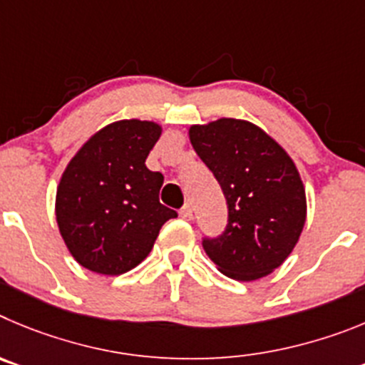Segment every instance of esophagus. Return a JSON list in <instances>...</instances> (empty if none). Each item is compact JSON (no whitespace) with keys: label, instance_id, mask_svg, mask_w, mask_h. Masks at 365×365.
Instances as JSON below:
<instances>
[{"label":"esophagus","instance_id":"1","mask_svg":"<svg viewBox=\"0 0 365 365\" xmlns=\"http://www.w3.org/2000/svg\"><path fill=\"white\" fill-rule=\"evenodd\" d=\"M180 216H182L183 220H190L192 218V207H190V203H185V205L180 209Z\"/></svg>","mask_w":365,"mask_h":365}]
</instances>
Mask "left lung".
<instances>
[{
	"instance_id": "1",
	"label": "left lung",
	"mask_w": 365,
	"mask_h": 365,
	"mask_svg": "<svg viewBox=\"0 0 365 365\" xmlns=\"http://www.w3.org/2000/svg\"><path fill=\"white\" fill-rule=\"evenodd\" d=\"M190 143L227 200V225L203 238L207 256L225 277H267L297 245L307 215L300 173L287 153L255 123L220 118L189 129Z\"/></svg>"
}]
</instances>
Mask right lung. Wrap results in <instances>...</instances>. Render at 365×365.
<instances>
[{
  "label": "right lung",
  "instance_id": "add662e5",
  "mask_svg": "<svg viewBox=\"0 0 365 365\" xmlns=\"http://www.w3.org/2000/svg\"><path fill=\"white\" fill-rule=\"evenodd\" d=\"M162 127L120 120L88 138L68 162L56 192V222L74 260L100 274L142 264L176 211L160 203L162 173L145 160Z\"/></svg>",
  "mask_w": 365,
  "mask_h": 365
}]
</instances>
